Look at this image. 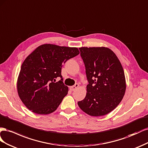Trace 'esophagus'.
<instances>
[{
	"label": "esophagus",
	"instance_id": "obj_1",
	"mask_svg": "<svg viewBox=\"0 0 148 148\" xmlns=\"http://www.w3.org/2000/svg\"><path fill=\"white\" fill-rule=\"evenodd\" d=\"M79 86V85L78 84H75L74 86L70 87V89H71V90H72V91H74V90H75V89H76L77 88H78Z\"/></svg>",
	"mask_w": 148,
	"mask_h": 148
}]
</instances>
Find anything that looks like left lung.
Wrapping results in <instances>:
<instances>
[{
    "label": "left lung",
    "mask_w": 148,
    "mask_h": 148,
    "mask_svg": "<svg viewBox=\"0 0 148 148\" xmlns=\"http://www.w3.org/2000/svg\"><path fill=\"white\" fill-rule=\"evenodd\" d=\"M88 84L84 100L78 102L83 112L93 116L107 115L123 99L126 90L124 71L112 51L105 47H81Z\"/></svg>",
    "instance_id": "8db88e82"
}]
</instances>
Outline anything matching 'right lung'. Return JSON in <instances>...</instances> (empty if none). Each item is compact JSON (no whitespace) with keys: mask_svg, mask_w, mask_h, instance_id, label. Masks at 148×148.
Wrapping results in <instances>:
<instances>
[{"mask_svg":"<svg viewBox=\"0 0 148 148\" xmlns=\"http://www.w3.org/2000/svg\"><path fill=\"white\" fill-rule=\"evenodd\" d=\"M79 54L77 48L45 44L27 57L21 66L17 91L28 110L40 115L56 110L68 92L62 82V64ZM57 77L61 78L58 82Z\"/></svg>","mask_w":148,"mask_h":148,"instance_id":"add662e5","label":"right lung"}]
</instances>
